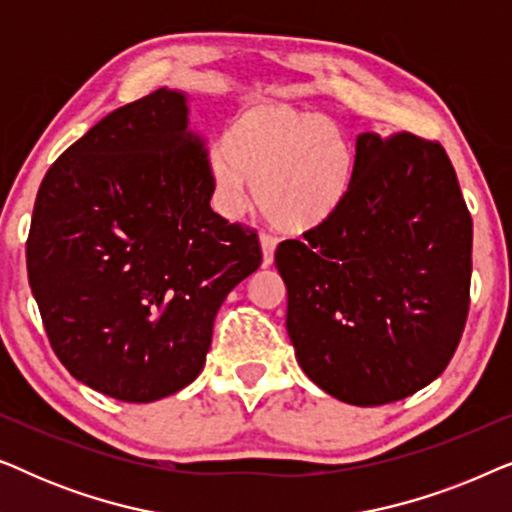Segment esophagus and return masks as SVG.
<instances>
[{
  "label": "esophagus",
  "instance_id": "1",
  "mask_svg": "<svg viewBox=\"0 0 512 512\" xmlns=\"http://www.w3.org/2000/svg\"><path fill=\"white\" fill-rule=\"evenodd\" d=\"M258 240H261V251H263V265L268 268L275 261V249H277V240L268 233H261L258 235Z\"/></svg>",
  "mask_w": 512,
  "mask_h": 512
}]
</instances>
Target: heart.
<instances>
[{
  "label": "heart",
  "mask_w": 512,
  "mask_h": 512,
  "mask_svg": "<svg viewBox=\"0 0 512 512\" xmlns=\"http://www.w3.org/2000/svg\"><path fill=\"white\" fill-rule=\"evenodd\" d=\"M214 191L240 209L256 186V205L270 226L303 235L345 207L356 177V151L331 118L286 104L242 109L209 158Z\"/></svg>",
  "instance_id": "1"
}]
</instances>
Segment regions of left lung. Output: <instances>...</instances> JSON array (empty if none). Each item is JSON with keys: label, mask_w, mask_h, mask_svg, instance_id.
Wrapping results in <instances>:
<instances>
[{"label": "left lung", "mask_w": 512, "mask_h": 512, "mask_svg": "<svg viewBox=\"0 0 512 512\" xmlns=\"http://www.w3.org/2000/svg\"><path fill=\"white\" fill-rule=\"evenodd\" d=\"M284 240L286 331L310 380L338 401H401L447 368L471 305L473 221L438 142L356 139L345 207Z\"/></svg>", "instance_id": "1"}]
</instances>
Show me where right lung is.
I'll return each instance as SVG.
<instances>
[{
	"mask_svg": "<svg viewBox=\"0 0 512 512\" xmlns=\"http://www.w3.org/2000/svg\"><path fill=\"white\" fill-rule=\"evenodd\" d=\"M186 95L111 111L51 165L27 277L76 380L125 403L177 394L205 366L216 312L261 265L256 230L212 212L207 149Z\"/></svg>",
	"mask_w": 512,
	"mask_h": 512,
	"instance_id": "right-lung-1",
	"label": "right lung"
}]
</instances>
